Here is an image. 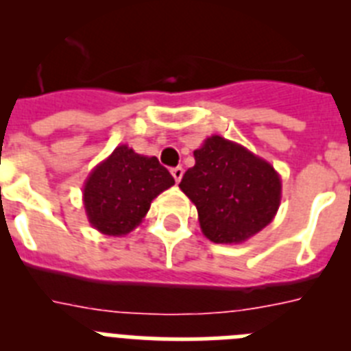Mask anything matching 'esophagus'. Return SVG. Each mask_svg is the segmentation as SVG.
<instances>
[{
    "mask_svg": "<svg viewBox=\"0 0 351 351\" xmlns=\"http://www.w3.org/2000/svg\"><path fill=\"white\" fill-rule=\"evenodd\" d=\"M170 172H172V176H173V179H176V182H179L182 179V173H184V170H182V167H173V169L170 170Z\"/></svg>",
    "mask_w": 351,
    "mask_h": 351,
    "instance_id": "1",
    "label": "esophagus"
}]
</instances>
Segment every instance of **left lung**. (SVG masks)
Here are the masks:
<instances>
[{
  "mask_svg": "<svg viewBox=\"0 0 351 351\" xmlns=\"http://www.w3.org/2000/svg\"><path fill=\"white\" fill-rule=\"evenodd\" d=\"M193 154L195 167L186 170L179 188L197 206L207 239L216 244L243 243L272 221L281 181L267 161L218 135Z\"/></svg>",
  "mask_w": 351,
  "mask_h": 351,
  "instance_id": "left-lung-1",
  "label": "left lung"
}]
</instances>
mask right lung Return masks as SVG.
<instances>
[{
    "instance_id": "obj_1",
    "label": "right lung",
    "mask_w": 351,
    "mask_h": 351,
    "mask_svg": "<svg viewBox=\"0 0 351 351\" xmlns=\"http://www.w3.org/2000/svg\"><path fill=\"white\" fill-rule=\"evenodd\" d=\"M173 182L158 158L141 156L119 145L86 181L84 207L96 230L125 235L142 221L153 198Z\"/></svg>"
}]
</instances>
